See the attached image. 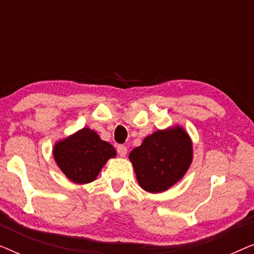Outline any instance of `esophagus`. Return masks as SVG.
Returning <instances> with one entry per match:
<instances>
[{
  "label": "esophagus",
  "instance_id": "1",
  "mask_svg": "<svg viewBox=\"0 0 254 254\" xmlns=\"http://www.w3.org/2000/svg\"><path fill=\"white\" fill-rule=\"evenodd\" d=\"M118 154L120 155V157H125L127 155V148L125 145H119L118 147Z\"/></svg>",
  "mask_w": 254,
  "mask_h": 254
}]
</instances>
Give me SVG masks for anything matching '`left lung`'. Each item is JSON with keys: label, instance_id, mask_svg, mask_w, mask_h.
Masks as SVG:
<instances>
[{"label": "left lung", "instance_id": "obj_1", "mask_svg": "<svg viewBox=\"0 0 254 254\" xmlns=\"http://www.w3.org/2000/svg\"><path fill=\"white\" fill-rule=\"evenodd\" d=\"M129 161L138 185L149 193H162L183 179L193 161V143L179 125L148 135L130 151Z\"/></svg>", "mask_w": 254, "mask_h": 254}]
</instances>
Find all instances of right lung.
I'll use <instances>...</instances> for the list:
<instances>
[{
  "label": "right lung",
  "mask_w": 254,
  "mask_h": 254,
  "mask_svg": "<svg viewBox=\"0 0 254 254\" xmlns=\"http://www.w3.org/2000/svg\"><path fill=\"white\" fill-rule=\"evenodd\" d=\"M117 151L112 144L103 141L97 131L88 127L55 142L53 157L64 175L75 184H89Z\"/></svg>",
  "instance_id": "1"
}]
</instances>
